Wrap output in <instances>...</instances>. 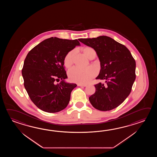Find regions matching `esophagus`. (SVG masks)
<instances>
[{
  "label": "esophagus",
  "instance_id": "obj_1",
  "mask_svg": "<svg viewBox=\"0 0 157 157\" xmlns=\"http://www.w3.org/2000/svg\"><path fill=\"white\" fill-rule=\"evenodd\" d=\"M77 86H78L85 87L86 86V85H85V84H81V83H78V84H77Z\"/></svg>",
  "mask_w": 157,
  "mask_h": 157
}]
</instances>
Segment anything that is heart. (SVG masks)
<instances>
[{
    "instance_id": "1",
    "label": "heart",
    "mask_w": 157,
    "mask_h": 157,
    "mask_svg": "<svg viewBox=\"0 0 157 157\" xmlns=\"http://www.w3.org/2000/svg\"><path fill=\"white\" fill-rule=\"evenodd\" d=\"M83 52L88 58H90L93 54H95L94 49L91 47H85L83 49ZM74 53L75 52L72 50L66 56L64 59V64L66 67H70L73 63ZM96 75L97 71L93 67L81 68L74 67L68 71V76L70 80L77 83H88Z\"/></svg>"
}]
</instances>
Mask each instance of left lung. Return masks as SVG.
<instances>
[{
    "mask_svg": "<svg viewBox=\"0 0 157 157\" xmlns=\"http://www.w3.org/2000/svg\"><path fill=\"white\" fill-rule=\"evenodd\" d=\"M78 40L95 50L101 67L96 79L106 83L95 85L96 91L89 97L90 103L98 110L113 109L130 94L136 78L135 60L126 47L110 37Z\"/></svg>",
    "mask_w": 157,
    "mask_h": 157,
    "instance_id": "left-lung-1",
    "label": "left lung"
}]
</instances>
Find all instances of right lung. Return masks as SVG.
<instances>
[{"label":"right lung","mask_w":157,"mask_h":157,"mask_svg":"<svg viewBox=\"0 0 157 157\" xmlns=\"http://www.w3.org/2000/svg\"><path fill=\"white\" fill-rule=\"evenodd\" d=\"M77 40L52 37L41 42L27 54L22 70L24 86L31 100L41 110L56 113L66 108L76 83H67L64 59L80 45ZM61 79L60 83H55Z\"/></svg>","instance_id":"1"}]
</instances>
